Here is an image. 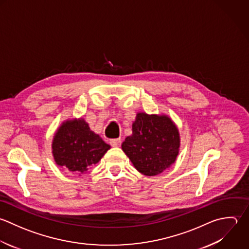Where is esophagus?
Returning <instances> with one entry per match:
<instances>
[{
  "label": "esophagus",
  "mask_w": 249,
  "mask_h": 249,
  "mask_svg": "<svg viewBox=\"0 0 249 249\" xmlns=\"http://www.w3.org/2000/svg\"><path fill=\"white\" fill-rule=\"evenodd\" d=\"M109 143L111 146L115 147V146H118L119 143H120V139H112L109 141Z\"/></svg>",
  "instance_id": "34e87169"
}]
</instances>
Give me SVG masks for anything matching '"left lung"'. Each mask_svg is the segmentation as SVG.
Returning <instances> with one entry per match:
<instances>
[{
	"instance_id": "8db88e82",
	"label": "left lung",
	"mask_w": 249,
	"mask_h": 249,
	"mask_svg": "<svg viewBox=\"0 0 249 249\" xmlns=\"http://www.w3.org/2000/svg\"><path fill=\"white\" fill-rule=\"evenodd\" d=\"M132 130L133 134L125 139L121 147L141 174L156 176L176 162L180 138L169 116L139 112Z\"/></svg>"
}]
</instances>
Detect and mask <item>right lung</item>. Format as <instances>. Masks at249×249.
Masks as SVG:
<instances>
[{"instance_id": "right-lung-1", "label": "right lung", "mask_w": 249, "mask_h": 249, "mask_svg": "<svg viewBox=\"0 0 249 249\" xmlns=\"http://www.w3.org/2000/svg\"><path fill=\"white\" fill-rule=\"evenodd\" d=\"M109 148L110 145L91 131L82 118L63 122L52 142V154L56 164L78 176L86 174Z\"/></svg>"}]
</instances>
